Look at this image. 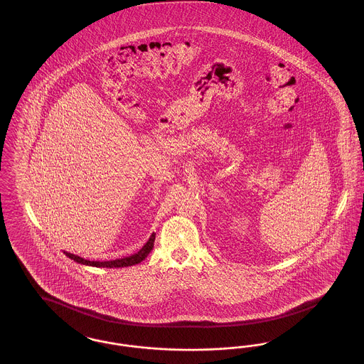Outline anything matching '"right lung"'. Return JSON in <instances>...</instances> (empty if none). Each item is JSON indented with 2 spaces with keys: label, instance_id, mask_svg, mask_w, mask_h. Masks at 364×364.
Instances as JSON below:
<instances>
[{
  "label": "right lung",
  "instance_id": "right-lung-1",
  "mask_svg": "<svg viewBox=\"0 0 364 364\" xmlns=\"http://www.w3.org/2000/svg\"><path fill=\"white\" fill-rule=\"evenodd\" d=\"M154 240H156V233L153 232V235L150 236L149 242H146L140 250H139L136 254L131 255V257H125V258H120V259L114 260H104V262H100V260H87L77 257V255H73L70 252H65L64 254L70 258V259L80 263V264H86V266H94V267H127V266H134L136 263H140L141 260L146 259L147 255L151 252L153 247H154Z\"/></svg>",
  "mask_w": 364,
  "mask_h": 364
}]
</instances>
